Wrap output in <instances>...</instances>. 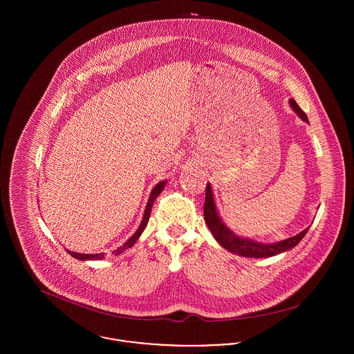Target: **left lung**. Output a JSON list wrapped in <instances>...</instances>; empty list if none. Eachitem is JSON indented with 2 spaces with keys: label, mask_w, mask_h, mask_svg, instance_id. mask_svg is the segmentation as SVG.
I'll return each instance as SVG.
<instances>
[{
  "label": "left lung",
  "mask_w": 354,
  "mask_h": 354,
  "mask_svg": "<svg viewBox=\"0 0 354 354\" xmlns=\"http://www.w3.org/2000/svg\"><path fill=\"white\" fill-rule=\"evenodd\" d=\"M289 104L304 122H308L306 114L300 109V106L296 103L295 100H289ZM203 209H204V221H205L211 234L216 240V243L226 251L236 253L239 256H244V257H271V256H275L279 253L288 252L303 240L304 236L309 230V226H308L306 229H304L303 232H300L299 234H296L290 239H286V240H282L278 243H270V244H264V243L254 241L252 239L241 237V236L236 234L230 227H227L225 225V222L222 221V218L218 212L216 204H215L214 194H212L209 183L205 187V202H204Z\"/></svg>",
  "instance_id": "obj_1"
}]
</instances>
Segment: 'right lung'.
I'll return each instance as SVG.
<instances>
[{"instance_id":"right-lung-1","label":"right lung","mask_w":354,"mask_h":354,"mask_svg":"<svg viewBox=\"0 0 354 354\" xmlns=\"http://www.w3.org/2000/svg\"><path fill=\"white\" fill-rule=\"evenodd\" d=\"M165 185H166V180L165 181H159L153 188H152L151 194H150V198H149V202L146 204V208H145V214H143V219H142V222H140V226H139V229L133 233V236L129 239V240H127V243H124L121 247H118L115 251H113V253L117 256V254H120V253L124 252V251H127L128 248H132L133 245H135V243L139 240V237L142 236V233H143V230L146 229V226H147V223H149V219H150V214H151V207L153 202L156 201V198L159 196V194L163 191V188H165ZM66 252H69V254L72 256V257H75V259H77V260H102L103 259V253H77V252H72V251H68L66 250Z\"/></svg>"}]
</instances>
